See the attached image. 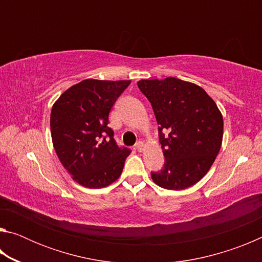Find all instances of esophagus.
Returning a JSON list of instances; mask_svg holds the SVG:
<instances>
[{
  "label": "esophagus",
  "instance_id": "1",
  "mask_svg": "<svg viewBox=\"0 0 262 262\" xmlns=\"http://www.w3.org/2000/svg\"><path fill=\"white\" fill-rule=\"evenodd\" d=\"M143 147H144V144H143V142H142V141H139V142H137V143L135 144V148H136V150H137V151H142V150H143Z\"/></svg>",
  "mask_w": 262,
  "mask_h": 262
}]
</instances>
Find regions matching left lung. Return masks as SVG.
<instances>
[{"label":"left lung","mask_w":262,"mask_h":262,"mask_svg":"<svg viewBox=\"0 0 262 262\" xmlns=\"http://www.w3.org/2000/svg\"><path fill=\"white\" fill-rule=\"evenodd\" d=\"M137 86L151 103L164 167L151 172L158 186L172 190L190 187L209 171L223 139V117L207 92L179 78L141 79Z\"/></svg>","instance_id":"1"}]
</instances>
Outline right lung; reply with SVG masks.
Segmentation results:
<instances>
[{"mask_svg": "<svg viewBox=\"0 0 262 262\" xmlns=\"http://www.w3.org/2000/svg\"><path fill=\"white\" fill-rule=\"evenodd\" d=\"M129 84L84 79L53 105V145L62 165L84 187H106L121 174L130 149L119 147L107 125L111 108Z\"/></svg>", "mask_w": 262, "mask_h": 262, "instance_id": "1", "label": "right lung"}]
</instances>
